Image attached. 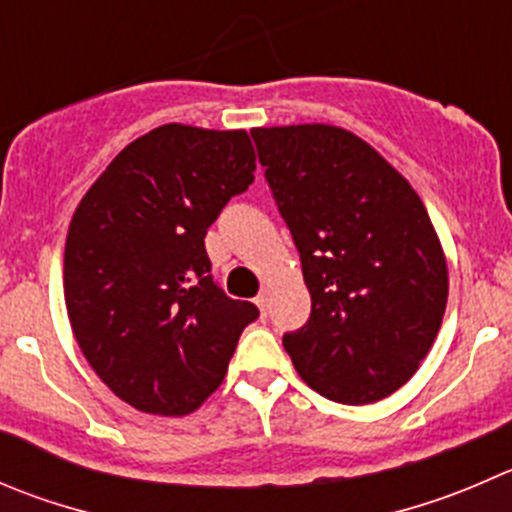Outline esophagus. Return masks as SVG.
<instances>
[{"mask_svg": "<svg viewBox=\"0 0 512 512\" xmlns=\"http://www.w3.org/2000/svg\"><path fill=\"white\" fill-rule=\"evenodd\" d=\"M255 302H257V307H260L262 317H267V295H265V292H262V295H257Z\"/></svg>", "mask_w": 512, "mask_h": 512, "instance_id": "obj_1", "label": "esophagus"}]
</instances>
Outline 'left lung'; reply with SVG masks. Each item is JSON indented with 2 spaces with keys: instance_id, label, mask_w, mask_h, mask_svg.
Segmentation results:
<instances>
[{
  "instance_id": "1",
  "label": "left lung",
  "mask_w": 512,
  "mask_h": 512,
  "mask_svg": "<svg viewBox=\"0 0 512 512\" xmlns=\"http://www.w3.org/2000/svg\"><path fill=\"white\" fill-rule=\"evenodd\" d=\"M265 180L312 297L282 345L312 390L345 405L388 398L438 337L448 265L410 182L330 124L255 127Z\"/></svg>"
}]
</instances>
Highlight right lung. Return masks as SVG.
Returning <instances> with one entry per match:
<instances>
[{
  "instance_id": "right-lung-1",
  "label": "right lung",
  "mask_w": 512,
  "mask_h": 512,
  "mask_svg": "<svg viewBox=\"0 0 512 512\" xmlns=\"http://www.w3.org/2000/svg\"><path fill=\"white\" fill-rule=\"evenodd\" d=\"M245 130L162 124L124 147L74 210L64 302L99 380L150 415H190L222 385L252 302L212 280L207 227L255 180Z\"/></svg>"
}]
</instances>
